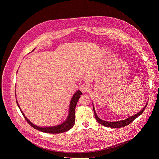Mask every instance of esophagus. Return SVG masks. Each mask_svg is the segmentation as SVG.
<instances>
[{"label":"esophagus","instance_id":"1","mask_svg":"<svg viewBox=\"0 0 159 159\" xmlns=\"http://www.w3.org/2000/svg\"><path fill=\"white\" fill-rule=\"evenodd\" d=\"M89 89V87L87 84H82L80 86V90L83 93H85L86 92H87Z\"/></svg>","mask_w":159,"mask_h":159}]
</instances>
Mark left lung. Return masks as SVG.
<instances>
[{
    "label": "left lung",
    "instance_id": "obj_1",
    "mask_svg": "<svg viewBox=\"0 0 159 159\" xmlns=\"http://www.w3.org/2000/svg\"><path fill=\"white\" fill-rule=\"evenodd\" d=\"M147 106V104H146V106H144V108L141 110V111L138 112L137 114H136L134 116H132L130 117H129L126 119H125L124 120H120V121H117V122H108V121H105V120H102L100 118H98V116H97L96 112L95 111V108L94 105L93 104V110L94 112V116L96 117L97 121L101 125H103L106 127H110V128H121V127H124L125 126H127L129 124H130V123L135 120L136 118H138L139 116H140L143 112L144 111L146 107Z\"/></svg>",
    "mask_w": 159,
    "mask_h": 159
}]
</instances>
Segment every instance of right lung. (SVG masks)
<instances>
[{"label": "right lung", "mask_w": 159, "mask_h": 159, "mask_svg": "<svg viewBox=\"0 0 159 159\" xmlns=\"http://www.w3.org/2000/svg\"><path fill=\"white\" fill-rule=\"evenodd\" d=\"M34 49L33 51H34ZM16 94V93H15ZM16 95V94H15ZM82 95V93L81 91L78 90L76 92L74 95L73 96L72 100L70 102L69 106V115L67 116V119L63 122L62 124L60 125H57L55 126H51V127H39L37 125H34L32 122H31L30 120L27 118V117L25 116L23 111H21L19 105L17 101V104L20 110L22 113L23 116L24 117L25 120H27V122L29 123L30 125H31L34 129L37 130H39L41 132H43L45 133L49 134H59L66 132L67 130H70L75 124V108L77 104V101L79 100L80 96Z\"/></svg>", "instance_id": "add662e5"}]
</instances>
